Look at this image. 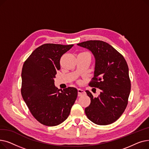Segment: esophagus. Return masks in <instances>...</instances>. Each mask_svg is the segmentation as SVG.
I'll return each instance as SVG.
<instances>
[{
    "mask_svg": "<svg viewBox=\"0 0 149 149\" xmlns=\"http://www.w3.org/2000/svg\"><path fill=\"white\" fill-rule=\"evenodd\" d=\"M84 93H85V92L84 91V90H83L82 89H80V88L78 89V96L79 97L82 96L84 94Z\"/></svg>",
    "mask_w": 149,
    "mask_h": 149,
    "instance_id": "obj_1",
    "label": "esophagus"
}]
</instances>
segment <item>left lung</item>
Masks as SVG:
<instances>
[{
	"label": "left lung",
	"instance_id": "obj_1",
	"mask_svg": "<svg viewBox=\"0 0 149 149\" xmlns=\"http://www.w3.org/2000/svg\"><path fill=\"white\" fill-rule=\"evenodd\" d=\"M77 45L94 56V76L89 85L100 89L97 98L86 91L91 104L85 108V113L96 124H112L121 116L128 104L131 83L127 62L122 54L105 42L89 40Z\"/></svg>",
	"mask_w": 149,
	"mask_h": 149
}]
</instances>
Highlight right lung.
I'll return each mask as SVG.
<instances>
[{
    "instance_id": "add662e5",
    "label": "right lung",
    "mask_w": 149,
    "mask_h": 149,
    "mask_svg": "<svg viewBox=\"0 0 149 149\" xmlns=\"http://www.w3.org/2000/svg\"><path fill=\"white\" fill-rule=\"evenodd\" d=\"M74 45L46 43L38 47L25 60L22 70V98L34 118L47 126L67 119L77 97L76 88L60 91L54 79L60 70V60Z\"/></svg>"
}]
</instances>
